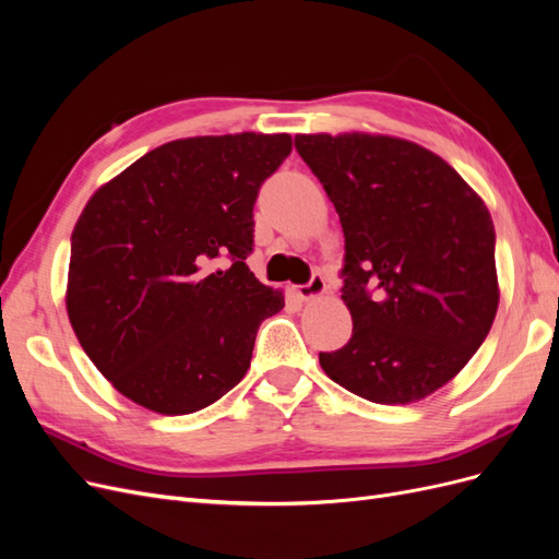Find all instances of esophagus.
Here are the masks:
<instances>
[{
  "label": "esophagus",
  "instance_id": "1",
  "mask_svg": "<svg viewBox=\"0 0 559 559\" xmlns=\"http://www.w3.org/2000/svg\"><path fill=\"white\" fill-rule=\"evenodd\" d=\"M326 292V280L321 277L319 273L312 275V280L308 284H300V286H294V294L300 298V300H312L317 296H321Z\"/></svg>",
  "mask_w": 559,
  "mask_h": 559
}]
</instances>
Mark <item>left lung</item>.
I'll return each instance as SVG.
<instances>
[{
	"label": "left lung",
	"mask_w": 559,
	"mask_h": 559,
	"mask_svg": "<svg viewBox=\"0 0 559 559\" xmlns=\"http://www.w3.org/2000/svg\"><path fill=\"white\" fill-rule=\"evenodd\" d=\"M345 233L352 337L324 373L384 405L427 399L468 364L499 308L495 224L433 151L389 134H296Z\"/></svg>",
	"instance_id": "1"
}]
</instances>
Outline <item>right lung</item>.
<instances>
[{
  "label": "right lung",
  "mask_w": 559,
  "mask_h": 559,
  "mask_svg": "<svg viewBox=\"0 0 559 559\" xmlns=\"http://www.w3.org/2000/svg\"><path fill=\"white\" fill-rule=\"evenodd\" d=\"M292 134L167 142L107 181L72 233L67 314L118 392L189 415L238 384L282 292L247 267L253 202Z\"/></svg>",
  "instance_id": "right-lung-1"
}]
</instances>
